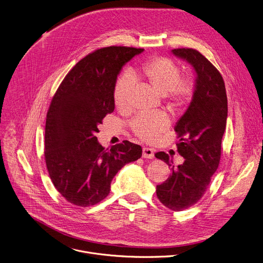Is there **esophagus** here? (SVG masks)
<instances>
[{"label":"esophagus","instance_id":"obj_1","mask_svg":"<svg viewBox=\"0 0 263 263\" xmlns=\"http://www.w3.org/2000/svg\"><path fill=\"white\" fill-rule=\"evenodd\" d=\"M142 155H143V158H146V159H153L155 157L154 149L148 148V147H143Z\"/></svg>","mask_w":263,"mask_h":263}]
</instances>
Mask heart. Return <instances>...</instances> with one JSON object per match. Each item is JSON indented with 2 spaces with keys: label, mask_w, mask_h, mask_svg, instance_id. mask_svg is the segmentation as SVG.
Instances as JSON below:
<instances>
[{
  "label": "heart",
  "mask_w": 263,
  "mask_h": 263,
  "mask_svg": "<svg viewBox=\"0 0 263 263\" xmlns=\"http://www.w3.org/2000/svg\"><path fill=\"white\" fill-rule=\"evenodd\" d=\"M134 80L152 86L163 95L168 109L179 111L191 101L194 93V82L190 78H181L178 65L167 57L157 56L144 62L132 70L130 75H122L117 79L112 99L116 108L126 111L129 108V96ZM169 120L162 112L139 114L130 122L132 132L145 142H155L168 128Z\"/></svg>",
  "instance_id": "obj_1"
}]
</instances>
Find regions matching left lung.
Returning <instances> with one entry per match:
<instances>
[{
    "label": "left lung",
    "mask_w": 263,
    "mask_h": 263,
    "mask_svg": "<svg viewBox=\"0 0 263 263\" xmlns=\"http://www.w3.org/2000/svg\"><path fill=\"white\" fill-rule=\"evenodd\" d=\"M172 53L193 67L195 90L190 105L174 126L179 138L178 153L184 163L176 167L168 154L157 153L156 158L171 167V174L156 191L165 207L183 211L205 194L218 168L228 99L222 76L201 53L191 48L173 49Z\"/></svg>",
    "instance_id": "1"
}]
</instances>
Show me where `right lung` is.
I'll use <instances>...</instances> for the list:
<instances>
[{"label": "right lung", "instance_id": "obj_1", "mask_svg": "<svg viewBox=\"0 0 263 263\" xmlns=\"http://www.w3.org/2000/svg\"><path fill=\"white\" fill-rule=\"evenodd\" d=\"M143 51L117 46L95 50L72 68L52 98L45 129L46 165L54 187L75 206L103 200L117 172L142 156L140 145L126 140L105 149L95 135L115 109L117 76Z\"/></svg>", "mask_w": 263, "mask_h": 263}]
</instances>
